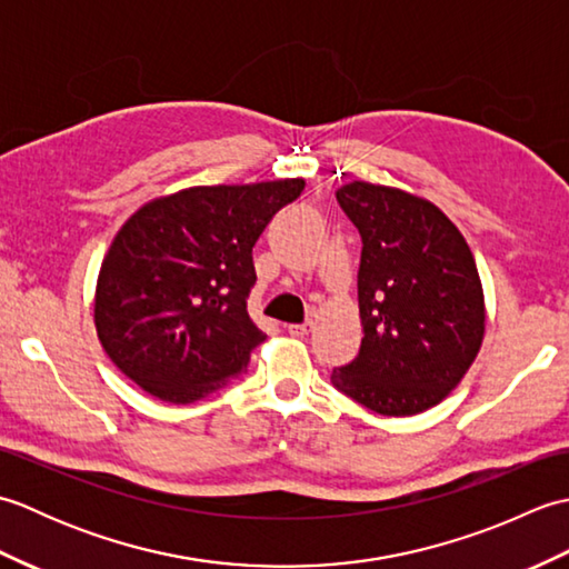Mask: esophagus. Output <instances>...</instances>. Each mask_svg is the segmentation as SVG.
Instances as JSON below:
<instances>
[{
	"mask_svg": "<svg viewBox=\"0 0 569 569\" xmlns=\"http://www.w3.org/2000/svg\"><path fill=\"white\" fill-rule=\"evenodd\" d=\"M310 330H312V322H310V320H308V322H293V325H288V335H293V337H306Z\"/></svg>",
	"mask_w": 569,
	"mask_h": 569,
	"instance_id": "1",
	"label": "esophagus"
}]
</instances>
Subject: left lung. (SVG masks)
Listing matches in <instances>:
<instances>
[{
  "label": "left lung",
  "mask_w": 569,
  "mask_h": 569,
  "mask_svg": "<svg viewBox=\"0 0 569 569\" xmlns=\"http://www.w3.org/2000/svg\"><path fill=\"white\" fill-rule=\"evenodd\" d=\"M361 234L365 337L337 391L381 416H416L462 381L485 340V291L462 232L430 200L365 180L337 190Z\"/></svg>",
  "instance_id": "8db88e82"
}]
</instances>
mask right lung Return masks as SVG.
<instances>
[{
  "label": "right lung",
  "mask_w": 569,
  "mask_h": 569,
  "mask_svg": "<svg viewBox=\"0 0 569 569\" xmlns=\"http://www.w3.org/2000/svg\"><path fill=\"white\" fill-rule=\"evenodd\" d=\"M303 188V178L196 186L131 214L94 291V328L114 367L173 406L237 379L266 340L247 312L251 249Z\"/></svg>",
  "instance_id": "add662e5"
}]
</instances>
